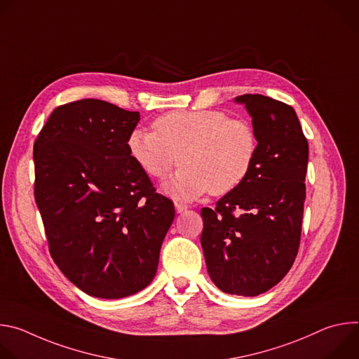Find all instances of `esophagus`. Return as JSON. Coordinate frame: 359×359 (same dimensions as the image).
Masks as SVG:
<instances>
[{
  "instance_id": "34e87169",
  "label": "esophagus",
  "mask_w": 359,
  "mask_h": 359,
  "mask_svg": "<svg viewBox=\"0 0 359 359\" xmlns=\"http://www.w3.org/2000/svg\"><path fill=\"white\" fill-rule=\"evenodd\" d=\"M175 208H176V212L177 213H183V212H186L189 208L186 206V204H183V203H175Z\"/></svg>"
}]
</instances>
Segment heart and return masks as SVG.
<instances>
[{"mask_svg":"<svg viewBox=\"0 0 359 359\" xmlns=\"http://www.w3.org/2000/svg\"><path fill=\"white\" fill-rule=\"evenodd\" d=\"M151 126L153 130H130L129 156L155 180L166 179L177 162L183 165L165 186L180 200L236 190L257 156L259 140L252 125L222 111H175L159 116Z\"/></svg>","mask_w":359,"mask_h":359,"instance_id":"1","label":"heart"}]
</instances>
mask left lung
I'll use <instances>...</instances> for the list:
<instances>
[{
    "label": "left lung",
    "instance_id": "1",
    "mask_svg": "<svg viewBox=\"0 0 359 359\" xmlns=\"http://www.w3.org/2000/svg\"><path fill=\"white\" fill-rule=\"evenodd\" d=\"M252 118L259 150L245 182L203 208L201 247L212 281L254 297L290 271L299 247L309 142L295 111L273 97H236Z\"/></svg>",
    "mask_w": 359,
    "mask_h": 359
}]
</instances>
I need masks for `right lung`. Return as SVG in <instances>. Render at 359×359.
Here are the masks:
<instances>
[{
    "mask_svg": "<svg viewBox=\"0 0 359 359\" xmlns=\"http://www.w3.org/2000/svg\"><path fill=\"white\" fill-rule=\"evenodd\" d=\"M140 121L99 99L58 107L34 143V194L49 252L83 292L116 299L156 276L173 201L132 161Z\"/></svg>",
    "mask_w": 359,
    "mask_h": 359,
    "instance_id": "add662e5",
    "label": "right lung"
}]
</instances>
